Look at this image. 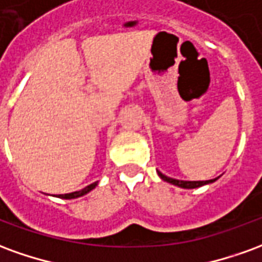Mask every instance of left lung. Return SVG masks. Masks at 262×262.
Instances as JSON below:
<instances>
[{
  "mask_svg": "<svg viewBox=\"0 0 262 262\" xmlns=\"http://www.w3.org/2000/svg\"><path fill=\"white\" fill-rule=\"evenodd\" d=\"M157 174L159 177L165 182H170L172 185H177V187L184 188V189H193V188H199L202 187V185H206V184H212L214 182L217 178H214V180H208V181H182V180H176V178H170V177L164 176L163 172H160L157 171Z\"/></svg>",
  "mask_w": 262,
  "mask_h": 262,
  "instance_id": "obj_1",
  "label": "left lung"
}]
</instances>
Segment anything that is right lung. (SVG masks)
Instances as JSON below:
<instances>
[{
    "instance_id": "1",
    "label": "right lung",
    "mask_w": 262,
    "mask_h": 262,
    "mask_svg": "<svg viewBox=\"0 0 262 262\" xmlns=\"http://www.w3.org/2000/svg\"><path fill=\"white\" fill-rule=\"evenodd\" d=\"M97 185H98V181L94 182V184H90L88 187H85L84 189H81V191L64 193V195H57V196L61 198V199H75V198H80V196H82V195H85V193L90 192V191H92V189L97 187Z\"/></svg>"
}]
</instances>
